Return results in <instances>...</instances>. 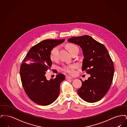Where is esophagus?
<instances>
[{
  "mask_svg": "<svg viewBox=\"0 0 127 127\" xmlns=\"http://www.w3.org/2000/svg\"><path fill=\"white\" fill-rule=\"evenodd\" d=\"M66 79L68 80V79H72V78H71V77H69V76H66Z\"/></svg>",
  "mask_w": 127,
  "mask_h": 127,
  "instance_id": "1",
  "label": "esophagus"
}]
</instances>
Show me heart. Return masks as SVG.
I'll return each mask as SVG.
<instances>
[{"instance_id":"obj_1","label":"heart","mask_w":127,"mask_h":127,"mask_svg":"<svg viewBox=\"0 0 127 127\" xmlns=\"http://www.w3.org/2000/svg\"><path fill=\"white\" fill-rule=\"evenodd\" d=\"M66 48H67L68 51L71 54L75 50L78 48V47L72 44H68L66 45ZM58 48L55 47L53 48L50 54V59L52 61H56L58 58ZM75 66L74 65H70L68 66H64L62 68V70L65 72L68 73L70 74H72L74 73V69Z\"/></svg>"}]
</instances>
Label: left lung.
<instances>
[{
    "label": "left lung",
    "mask_w": 127,
    "mask_h": 127,
    "mask_svg": "<svg viewBox=\"0 0 127 127\" xmlns=\"http://www.w3.org/2000/svg\"><path fill=\"white\" fill-rule=\"evenodd\" d=\"M67 41L80 47L84 56L82 70L91 75L84 81L80 79L79 97L88 102L98 101L109 91L114 73L113 62L107 48L88 35L72 37Z\"/></svg>",
    "instance_id": "8db88e82"
}]
</instances>
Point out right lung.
I'll list each match as a JSON object with an SVG mask.
<instances>
[{"label":"right lung","instance_id":"1","mask_svg":"<svg viewBox=\"0 0 127 127\" xmlns=\"http://www.w3.org/2000/svg\"><path fill=\"white\" fill-rule=\"evenodd\" d=\"M65 40H43L30 48L22 61L20 69L22 84L28 97L37 104L50 105L59 96L60 84L65 80V75L60 73L55 79L48 80L45 74L51 67V50Z\"/></svg>","mask_w":127,"mask_h":127}]
</instances>
